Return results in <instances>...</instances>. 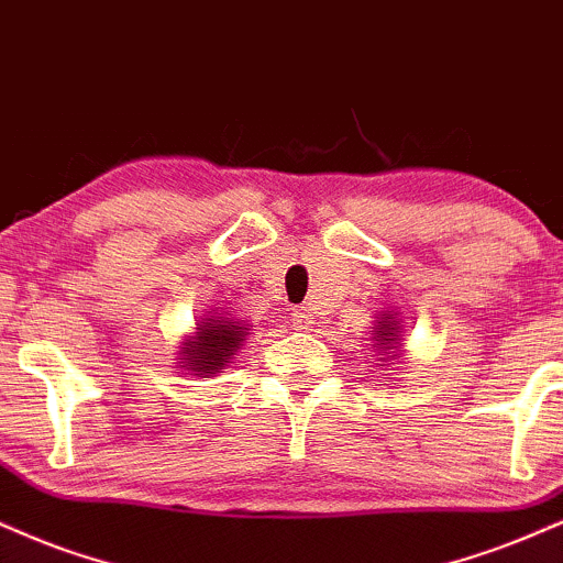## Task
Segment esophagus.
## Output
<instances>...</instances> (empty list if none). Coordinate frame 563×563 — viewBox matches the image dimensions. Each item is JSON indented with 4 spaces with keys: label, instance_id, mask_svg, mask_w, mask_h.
<instances>
[{
    "label": "esophagus",
    "instance_id": "34e87169",
    "mask_svg": "<svg viewBox=\"0 0 563 563\" xmlns=\"http://www.w3.org/2000/svg\"><path fill=\"white\" fill-rule=\"evenodd\" d=\"M292 321H295L297 329H310V325L316 323L313 316H310V310H305V308H297V310H295Z\"/></svg>",
    "mask_w": 563,
    "mask_h": 563
}]
</instances>
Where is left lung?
<instances>
[{
	"label": "left lung",
	"mask_w": 563,
	"mask_h": 563,
	"mask_svg": "<svg viewBox=\"0 0 563 563\" xmlns=\"http://www.w3.org/2000/svg\"><path fill=\"white\" fill-rule=\"evenodd\" d=\"M397 331H399L397 321H380L378 336H373V339H376V342H380V350H384V346L388 350V344H397Z\"/></svg>",
	"instance_id": "1"
}]
</instances>
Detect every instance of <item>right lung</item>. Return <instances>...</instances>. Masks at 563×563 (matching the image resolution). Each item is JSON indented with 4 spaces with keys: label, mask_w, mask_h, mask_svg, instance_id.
Masks as SVG:
<instances>
[{
    "label": "right lung",
    "mask_w": 563,
    "mask_h": 563,
    "mask_svg": "<svg viewBox=\"0 0 563 563\" xmlns=\"http://www.w3.org/2000/svg\"><path fill=\"white\" fill-rule=\"evenodd\" d=\"M247 336L245 325H238V321H206L198 329L196 342H185L183 360L196 373H219L234 350H240L242 339Z\"/></svg>",
    "instance_id": "obj_1"
}]
</instances>
